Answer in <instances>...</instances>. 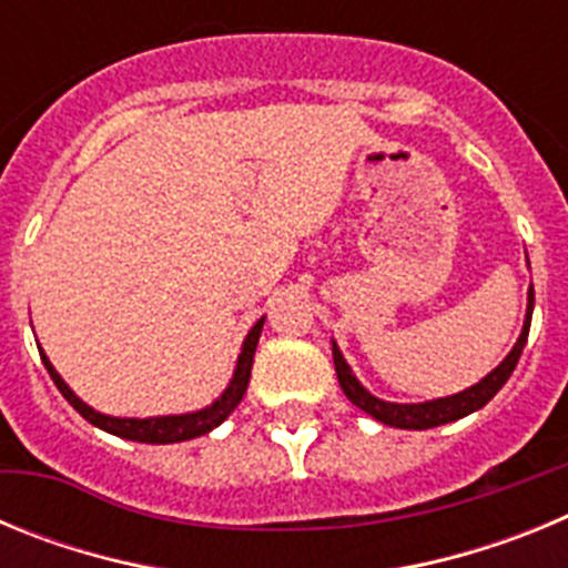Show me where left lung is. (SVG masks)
<instances>
[{
    "label": "left lung",
    "instance_id": "obj_1",
    "mask_svg": "<svg viewBox=\"0 0 568 568\" xmlns=\"http://www.w3.org/2000/svg\"><path fill=\"white\" fill-rule=\"evenodd\" d=\"M531 307H535V290H529V310H526L524 333H520L518 344L511 346V353L506 355L504 364L495 366V369H491V373L480 381V384L469 386V389L453 395V398L426 400V404H389V400L375 398V395H369L364 386L358 384V378L353 375V369L346 366L344 355L338 353V346L333 344V361H335V373H338L341 389H344L346 398L353 400L358 409H364L366 415H373L375 420H381V424H386V426H398V429H433V426L464 418V415L475 413V409H480V406L489 404V400L498 395L500 386L509 381L511 369L518 366V358H520V353H524L526 338H529Z\"/></svg>",
    "mask_w": 568,
    "mask_h": 568
}]
</instances>
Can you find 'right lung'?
<instances>
[{
	"label": "right lung",
	"mask_w": 568,
	"mask_h": 568,
	"mask_svg": "<svg viewBox=\"0 0 568 568\" xmlns=\"http://www.w3.org/2000/svg\"><path fill=\"white\" fill-rule=\"evenodd\" d=\"M261 327H264V318L250 329L247 341H244V349L239 355V366H235V375L230 381L227 393L222 398L215 400L213 406L202 409V413H190V415H168V418H110V415L97 413V409H90L88 404L77 398V395L70 393V386L59 378V373L50 366L48 355H42L44 361V369L50 373L53 384L59 386V393L68 398V404L82 415L84 420H90L93 426L104 429L110 435H119V438H128V440H139V444H175V440H190V438H199V435L210 433L213 426L222 424L230 413H233L239 400L244 398L247 393V384H250V369H253V355H255V346H258V335Z\"/></svg>",
	"instance_id": "add662e5"
}]
</instances>
